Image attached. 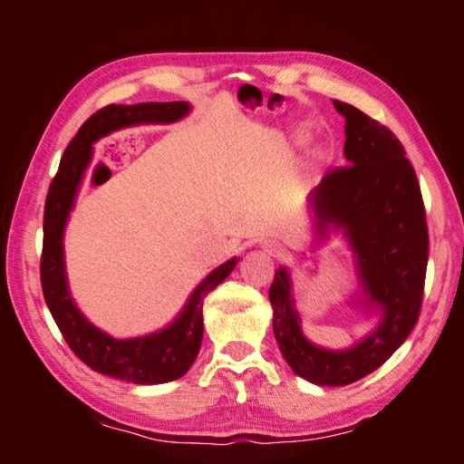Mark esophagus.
<instances>
[{
    "label": "esophagus",
    "instance_id": "esophagus-1",
    "mask_svg": "<svg viewBox=\"0 0 464 464\" xmlns=\"http://www.w3.org/2000/svg\"><path fill=\"white\" fill-rule=\"evenodd\" d=\"M263 247H265L266 254L273 256V257L283 256V251H285V249H283V246L276 244V242H265V244H263Z\"/></svg>",
    "mask_w": 464,
    "mask_h": 464
}]
</instances>
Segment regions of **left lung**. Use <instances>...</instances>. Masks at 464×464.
Instances as JSON below:
<instances>
[{"mask_svg":"<svg viewBox=\"0 0 464 464\" xmlns=\"http://www.w3.org/2000/svg\"><path fill=\"white\" fill-rule=\"evenodd\" d=\"M344 123L346 168H334L310 193L319 240L343 230L356 256L362 305L377 327L350 348L314 344L302 331L292 278L278 266L269 290L273 331L288 366L310 383L343 387L391 358L414 329L424 296L428 224L414 168L399 139L353 104L333 101Z\"/></svg>","mask_w":464,"mask_h":464,"instance_id":"1","label":"left lung"}]
</instances>
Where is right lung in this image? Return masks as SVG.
<instances>
[{
	"mask_svg": "<svg viewBox=\"0 0 464 464\" xmlns=\"http://www.w3.org/2000/svg\"><path fill=\"white\" fill-rule=\"evenodd\" d=\"M189 102H141L133 106L110 104L98 110L72 139L60 160L44 207V246L40 259V280L48 310L65 343L79 360L98 373L137 385H159L184 375L199 354L203 341V300L227 278L237 257L208 273L191 292L188 304L170 325L135 339H114L94 327L79 312L69 292L63 232L72 215L77 191L92 159V145L111 131L141 123H174L189 114Z\"/></svg>",
	"mask_w": 464,
	"mask_h": 464,
	"instance_id": "add662e5",
	"label": "right lung"
}]
</instances>
